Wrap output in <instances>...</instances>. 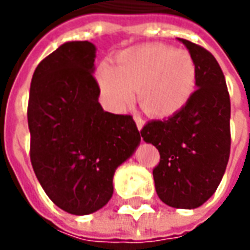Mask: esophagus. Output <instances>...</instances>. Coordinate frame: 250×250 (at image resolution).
Returning a JSON list of instances; mask_svg holds the SVG:
<instances>
[{
	"mask_svg": "<svg viewBox=\"0 0 250 250\" xmlns=\"http://www.w3.org/2000/svg\"><path fill=\"white\" fill-rule=\"evenodd\" d=\"M133 118H135V122H136V126H138V129L140 130L142 128H143V125H145V121L142 120L139 115H136V114H135V117H133Z\"/></svg>",
	"mask_w": 250,
	"mask_h": 250,
	"instance_id": "34e87169",
	"label": "esophagus"
}]
</instances>
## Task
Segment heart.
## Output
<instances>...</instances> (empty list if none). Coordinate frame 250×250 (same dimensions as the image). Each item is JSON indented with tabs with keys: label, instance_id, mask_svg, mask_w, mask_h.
Listing matches in <instances>:
<instances>
[{
	"label": "heart",
	"instance_id": "heart-1",
	"mask_svg": "<svg viewBox=\"0 0 250 250\" xmlns=\"http://www.w3.org/2000/svg\"><path fill=\"white\" fill-rule=\"evenodd\" d=\"M196 63L185 50L164 44H147L121 51L114 66L101 63L97 83L114 110L129 104L135 91L142 110L151 117L167 118L187 107L196 90Z\"/></svg>",
	"mask_w": 250,
	"mask_h": 250
}]
</instances>
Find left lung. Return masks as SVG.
Masks as SVG:
<instances>
[{"label": "left lung", "instance_id": "8db88e82", "mask_svg": "<svg viewBox=\"0 0 250 250\" xmlns=\"http://www.w3.org/2000/svg\"><path fill=\"white\" fill-rule=\"evenodd\" d=\"M196 63L193 97L167 120L147 122L140 135L156 146V192L166 205L196 208L213 196L226 172L231 147V103L226 78L213 54L179 39Z\"/></svg>", "mask_w": 250, "mask_h": 250}]
</instances>
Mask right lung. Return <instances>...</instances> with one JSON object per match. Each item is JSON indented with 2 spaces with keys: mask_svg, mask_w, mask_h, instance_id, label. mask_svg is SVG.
Instances as JSON below:
<instances>
[{
  "mask_svg": "<svg viewBox=\"0 0 250 250\" xmlns=\"http://www.w3.org/2000/svg\"><path fill=\"white\" fill-rule=\"evenodd\" d=\"M94 58L89 42L58 47L37 65L27 104L34 174L54 205L75 216L108 203L115 169L140 142L132 115L100 105Z\"/></svg>",
  "mask_w": 250,
  "mask_h": 250,
  "instance_id": "add662e5",
  "label": "right lung"
}]
</instances>
